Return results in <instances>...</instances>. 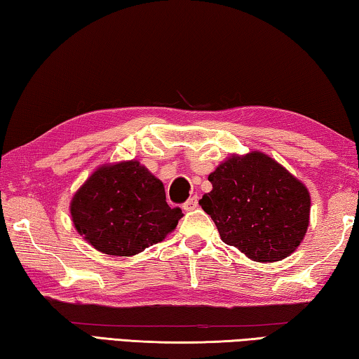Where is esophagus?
Returning a JSON list of instances; mask_svg holds the SVG:
<instances>
[{"instance_id":"esophagus-1","label":"esophagus","mask_w":359,"mask_h":359,"mask_svg":"<svg viewBox=\"0 0 359 359\" xmlns=\"http://www.w3.org/2000/svg\"><path fill=\"white\" fill-rule=\"evenodd\" d=\"M197 205H198V198H197V196H192V197H189V198H187V201L184 202L183 208H184L186 211H192V210H196V208H197Z\"/></svg>"}]
</instances>
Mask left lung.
Returning <instances> with one entry per match:
<instances>
[{
  "label": "left lung",
  "mask_w": 359,
  "mask_h": 359,
  "mask_svg": "<svg viewBox=\"0 0 359 359\" xmlns=\"http://www.w3.org/2000/svg\"><path fill=\"white\" fill-rule=\"evenodd\" d=\"M213 191L201 207L215 221L222 242L252 261L285 259L309 227L307 187L262 152L232 156L208 176Z\"/></svg>",
  "instance_id": "obj_1"
}]
</instances>
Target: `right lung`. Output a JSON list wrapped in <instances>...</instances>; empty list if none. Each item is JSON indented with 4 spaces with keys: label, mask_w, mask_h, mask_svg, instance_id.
Masks as SVG:
<instances>
[{
    "label": "right lung",
    "mask_w": 359,
    "mask_h": 359,
    "mask_svg": "<svg viewBox=\"0 0 359 359\" xmlns=\"http://www.w3.org/2000/svg\"><path fill=\"white\" fill-rule=\"evenodd\" d=\"M181 216L165 202L163 184L137 161L98 168L72 202L78 232L111 256H133L162 242Z\"/></svg>",
    "instance_id": "1"
}]
</instances>
